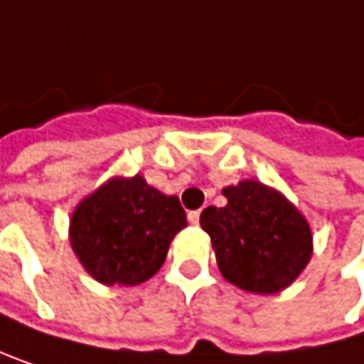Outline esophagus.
I'll return each mask as SVG.
<instances>
[{"label": "esophagus", "mask_w": 364, "mask_h": 364, "mask_svg": "<svg viewBox=\"0 0 364 364\" xmlns=\"http://www.w3.org/2000/svg\"><path fill=\"white\" fill-rule=\"evenodd\" d=\"M199 216H201V212H199V210L188 212V223H191V225H199Z\"/></svg>", "instance_id": "esophagus-1"}]
</instances>
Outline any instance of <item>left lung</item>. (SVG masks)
<instances>
[{"mask_svg":"<svg viewBox=\"0 0 364 364\" xmlns=\"http://www.w3.org/2000/svg\"><path fill=\"white\" fill-rule=\"evenodd\" d=\"M223 195L227 205L205 208L199 223L212 240L225 279L257 294L290 286L314 250L305 216L259 180H242L223 188Z\"/></svg>","mask_w":364,"mask_h":364,"instance_id":"1","label":"left lung"}]
</instances>
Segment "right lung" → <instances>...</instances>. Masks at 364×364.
<instances>
[{
    "label": "right lung",
    "instance_id": "1",
    "mask_svg": "<svg viewBox=\"0 0 364 364\" xmlns=\"http://www.w3.org/2000/svg\"><path fill=\"white\" fill-rule=\"evenodd\" d=\"M184 227L178 197L163 195L141 176H116L78 203L70 242L97 282L135 286L161 269L171 240Z\"/></svg>",
    "mask_w": 364,
    "mask_h": 364
}]
</instances>
